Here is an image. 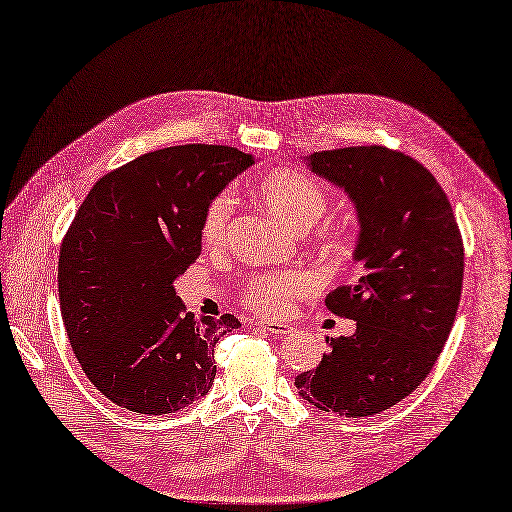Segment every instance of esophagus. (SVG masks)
Masks as SVG:
<instances>
[{"instance_id": "34e87169", "label": "esophagus", "mask_w": 512, "mask_h": 512, "mask_svg": "<svg viewBox=\"0 0 512 512\" xmlns=\"http://www.w3.org/2000/svg\"><path fill=\"white\" fill-rule=\"evenodd\" d=\"M257 325L266 329V332L274 334V336H289L293 332V327L289 323H280V321H270V323L259 321Z\"/></svg>"}]
</instances>
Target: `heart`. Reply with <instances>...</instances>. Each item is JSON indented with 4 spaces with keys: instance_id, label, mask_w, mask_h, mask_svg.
Here are the masks:
<instances>
[{
    "instance_id": "obj_1",
    "label": "heart",
    "mask_w": 512,
    "mask_h": 512,
    "mask_svg": "<svg viewBox=\"0 0 512 512\" xmlns=\"http://www.w3.org/2000/svg\"><path fill=\"white\" fill-rule=\"evenodd\" d=\"M257 195L278 221L291 229H306L321 219L329 204V193L304 172L278 168L263 176L257 183ZM236 208L234 195L221 191L206 204L200 221V238L204 246H217L223 242L227 225ZM329 249L346 253L351 249V234L336 229L327 236ZM312 278L304 272H261L244 278L240 298L259 315H280L291 302L312 289Z\"/></svg>"
}]
</instances>
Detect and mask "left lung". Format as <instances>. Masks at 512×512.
I'll list each match as a JSON object with an SVG mask.
<instances>
[{"mask_svg":"<svg viewBox=\"0 0 512 512\" xmlns=\"http://www.w3.org/2000/svg\"><path fill=\"white\" fill-rule=\"evenodd\" d=\"M308 166L353 200L364 274L325 298L357 332L327 338L321 364L295 376V387L340 417L381 415L425 381L444 349L464 283V240L447 193L417 159L374 144L312 153Z\"/></svg>","mask_w":512,"mask_h":512,"instance_id":"8db88e82","label":"left lung"}]
</instances>
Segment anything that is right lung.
<instances>
[{"instance_id": "obj_1", "label": "right lung", "mask_w": 512, "mask_h": 512, "mask_svg": "<svg viewBox=\"0 0 512 512\" xmlns=\"http://www.w3.org/2000/svg\"><path fill=\"white\" fill-rule=\"evenodd\" d=\"M253 166L232 146L146 153L102 176L63 236L59 302L93 387L140 415H168L214 383V346L234 315L195 319L174 280L200 257L206 204Z\"/></svg>"}]
</instances>
